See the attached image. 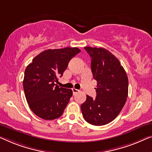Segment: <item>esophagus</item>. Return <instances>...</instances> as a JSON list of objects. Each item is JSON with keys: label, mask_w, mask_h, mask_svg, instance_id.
Masks as SVG:
<instances>
[{"label": "esophagus", "mask_w": 152, "mask_h": 152, "mask_svg": "<svg viewBox=\"0 0 152 152\" xmlns=\"http://www.w3.org/2000/svg\"><path fill=\"white\" fill-rule=\"evenodd\" d=\"M72 91H73V94L74 95V94H76V93L79 92V90L78 89H75V88H72Z\"/></svg>", "instance_id": "obj_1"}]
</instances>
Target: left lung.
Returning <instances> with one entry per match:
<instances>
[{"label": "left lung", "instance_id": "8db88e82", "mask_svg": "<svg viewBox=\"0 0 152 152\" xmlns=\"http://www.w3.org/2000/svg\"><path fill=\"white\" fill-rule=\"evenodd\" d=\"M90 56L91 69L97 81L96 97L87 95L80 105L83 116L89 124L104 125L116 118L128 96V78L118 59L104 48L85 47Z\"/></svg>", "mask_w": 152, "mask_h": 152}]
</instances>
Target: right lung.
I'll return each instance as SVG.
<instances>
[{
    "instance_id": "add662e5",
    "label": "right lung",
    "mask_w": 152,
    "mask_h": 152,
    "mask_svg": "<svg viewBox=\"0 0 152 152\" xmlns=\"http://www.w3.org/2000/svg\"><path fill=\"white\" fill-rule=\"evenodd\" d=\"M80 52L77 48L47 50L27 65L23 89L29 108L36 116L54 120L63 114L73 92L70 89L59 87L56 83L63 76L70 60Z\"/></svg>"
}]
</instances>
